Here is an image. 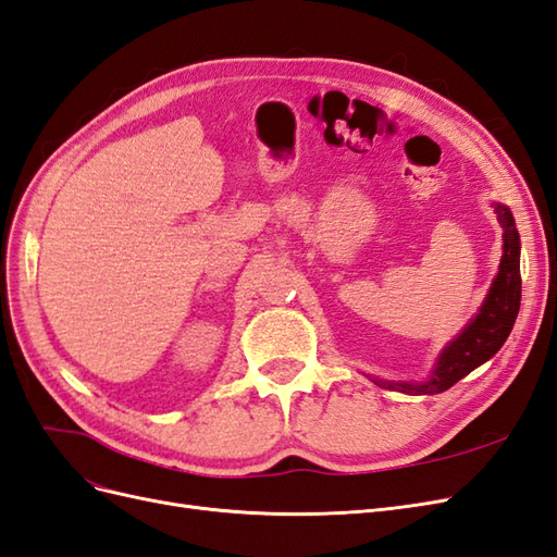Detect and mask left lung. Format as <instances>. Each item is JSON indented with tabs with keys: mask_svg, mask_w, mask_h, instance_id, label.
I'll use <instances>...</instances> for the list:
<instances>
[{
	"mask_svg": "<svg viewBox=\"0 0 557 557\" xmlns=\"http://www.w3.org/2000/svg\"><path fill=\"white\" fill-rule=\"evenodd\" d=\"M497 221L502 225L504 256L499 262V272L487 290V297L481 305L479 313L469 320V325L455 336V339L442 350L432 374L423 383L411 381H381L376 385L391 387L407 395H436L448 391L450 385L474 372L479 364L491 360L495 352L507 342L516 315L520 309V237L513 223V215L507 207L495 205Z\"/></svg>",
	"mask_w": 557,
	"mask_h": 557,
	"instance_id": "left-lung-1",
	"label": "left lung"
}]
</instances>
